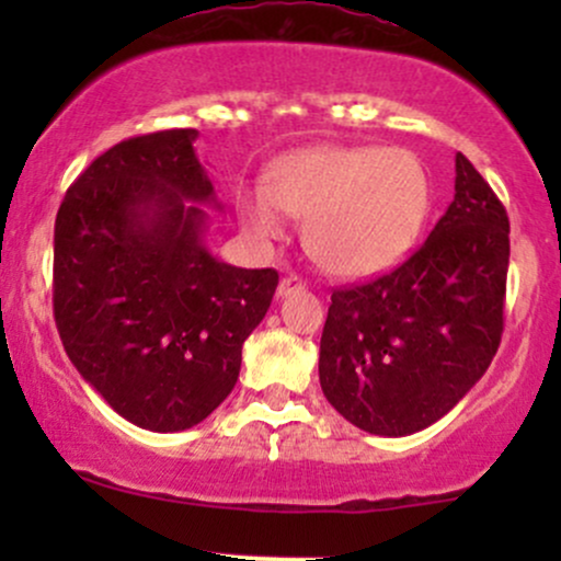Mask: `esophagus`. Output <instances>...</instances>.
Wrapping results in <instances>:
<instances>
[{
  "instance_id": "34e87169",
  "label": "esophagus",
  "mask_w": 561,
  "mask_h": 561,
  "mask_svg": "<svg viewBox=\"0 0 561 561\" xmlns=\"http://www.w3.org/2000/svg\"><path fill=\"white\" fill-rule=\"evenodd\" d=\"M302 289H306V282H302L300 276L289 274V276H285V279L279 282V289H276V295H279V298H289V295L302 293Z\"/></svg>"
}]
</instances>
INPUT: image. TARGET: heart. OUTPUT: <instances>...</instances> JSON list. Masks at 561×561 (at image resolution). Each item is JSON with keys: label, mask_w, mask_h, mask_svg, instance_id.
Wrapping results in <instances>:
<instances>
[{"label": "heart", "mask_w": 561, "mask_h": 561, "mask_svg": "<svg viewBox=\"0 0 561 561\" xmlns=\"http://www.w3.org/2000/svg\"><path fill=\"white\" fill-rule=\"evenodd\" d=\"M282 209L306 218V248L324 272L364 279L414 248L430 179L422 160L398 147H311L274 163L268 186L237 195L242 224L261 240L285 234Z\"/></svg>", "instance_id": "heart-1"}]
</instances>
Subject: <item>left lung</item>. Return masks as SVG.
Returning <instances> with one entry per match:
<instances>
[{
	"label": "left lung",
	"instance_id": "left-lung-1",
	"mask_svg": "<svg viewBox=\"0 0 561 561\" xmlns=\"http://www.w3.org/2000/svg\"><path fill=\"white\" fill-rule=\"evenodd\" d=\"M454 190V203L409 261L332 293L319 382L364 433L403 437L435 424L499 351L508 216L461 152Z\"/></svg>",
	"mask_w": 561,
	"mask_h": 561
}]
</instances>
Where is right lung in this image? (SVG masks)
Listing matches in <instances>:
<instances>
[{
  "mask_svg": "<svg viewBox=\"0 0 561 561\" xmlns=\"http://www.w3.org/2000/svg\"><path fill=\"white\" fill-rule=\"evenodd\" d=\"M195 128L131 137L70 184L55 221V324L79 375L124 420L190 430L240 377L279 274L205 244L214 182Z\"/></svg>",
  "mask_w": 561,
  "mask_h": 561,
  "instance_id": "obj_1",
  "label": "right lung"
}]
</instances>
